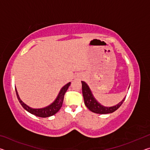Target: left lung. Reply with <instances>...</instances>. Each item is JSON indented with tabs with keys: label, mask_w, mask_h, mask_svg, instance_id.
<instances>
[{
	"label": "left lung",
	"mask_w": 150,
	"mask_h": 150,
	"mask_svg": "<svg viewBox=\"0 0 150 150\" xmlns=\"http://www.w3.org/2000/svg\"><path fill=\"white\" fill-rule=\"evenodd\" d=\"M81 83H82V93L85 101V105L93 112L101 114V115L113 112L122 105L126 98V97H124L120 103H119L118 105L115 106H111V107H106V106H104L101 105L100 103H98L94 98L90 88L88 87L87 83L84 81H81Z\"/></svg>",
	"instance_id": "obj_1"
}]
</instances>
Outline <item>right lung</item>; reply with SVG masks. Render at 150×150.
<instances>
[{
    "instance_id": "obj_1",
    "label": "right lung",
    "mask_w": 150,
    "mask_h": 150,
    "mask_svg": "<svg viewBox=\"0 0 150 150\" xmlns=\"http://www.w3.org/2000/svg\"><path fill=\"white\" fill-rule=\"evenodd\" d=\"M71 83H68L67 84H66L65 86L62 88V89L60 90L59 95L57 96L56 99L53 103L51 104L50 105L46 106L45 108H30V106L26 105V104H24L22 101L20 99L19 97L18 94L16 91V93L20 105L22 106L25 110H27L28 112L36 116H38V117H42V118H46L49 117V116L54 115L55 114H56L58 111L60 110L61 107L62 106L63 98H64V95L66 91L68 89V87H69Z\"/></svg>"
}]
</instances>
